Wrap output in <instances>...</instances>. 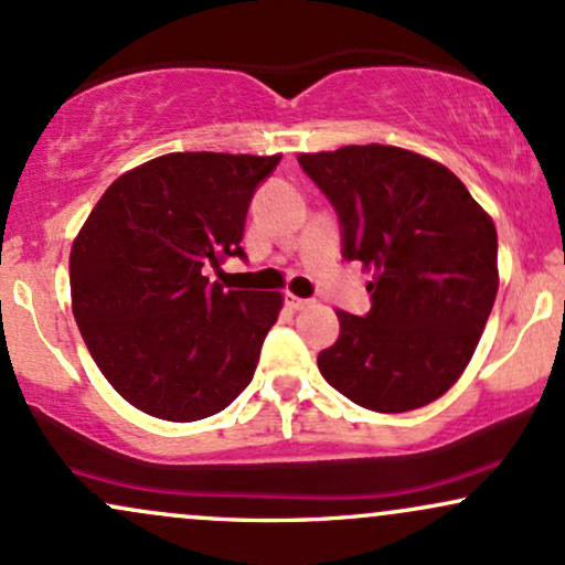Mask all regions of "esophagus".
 Wrapping results in <instances>:
<instances>
[{"mask_svg": "<svg viewBox=\"0 0 565 565\" xmlns=\"http://www.w3.org/2000/svg\"><path fill=\"white\" fill-rule=\"evenodd\" d=\"M287 305L291 310H302V308H308L310 300H305V297H297V295H287Z\"/></svg>", "mask_w": 565, "mask_h": 565, "instance_id": "esophagus-1", "label": "esophagus"}]
</instances>
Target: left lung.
Returning <instances> with one entry per match:
<instances>
[{"label":"left lung","mask_w":565,"mask_h":565,"mask_svg":"<svg viewBox=\"0 0 565 565\" xmlns=\"http://www.w3.org/2000/svg\"><path fill=\"white\" fill-rule=\"evenodd\" d=\"M342 223V255L372 281L366 319L337 310L323 380L353 404L404 414L468 369L499 289L497 228L449 167L406 148L300 153Z\"/></svg>","instance_id":"8db88e82"}]
</instances>
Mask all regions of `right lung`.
<instances>
[{
  "label": "right lung",
  "mask_w": 565,
  "mask_h": 565,
  "mask_svg": "<svg viewBox=\"0 0 565 565\" xmlns=\"http://www.w3.org/2000/svg\"><path fill=\"white\" fill-rule=\"evenodd\" d=\"M281 153H164L108 185L71 244V310L121 398L196 423L252 382L281 291L204 276L244 255L246 210Z\"/></svg>",
  "instance_id": "1"
}]
</instances>
